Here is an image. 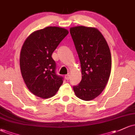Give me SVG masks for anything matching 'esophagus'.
Returning <instances> with one entry per match:
<instances>
[{
  "mask_svg": "<svg viewBox=\"0 0 135 135\" xmlns=\"http://www.w3.org/2000/svg\"><path fill=\"white\" fill-rule=\"evenodd\" d=\"M69 78H70V75H65V79L66 80H69Z\"/></svg>",
  "mask_w": 135,
  "mask_h": 135,
  "instance_id": "esophagus-1",
  "label": "esophagus"
}]
</instances>
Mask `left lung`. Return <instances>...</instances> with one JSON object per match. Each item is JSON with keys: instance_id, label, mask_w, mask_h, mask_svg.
I'll use <instances>...</instances> for the list:
<instances>
[{"instance_id": "1", "label": "left lung", "mask_w": 135, "mask_h": 135, "mask_svg": "<svg viewBox=\"0 0 135 135\" xmlns=\"http://www.w3.org/2000/svg\"><path fill=\"white\" fill-rule=\"evenodd\" d=\"M70 34L82 70V80L74 85V92L80 99L91 100L100 95L108 82L111 69L109 47L102 33L95 27H71Z\"/></svg>"}]
</instances>
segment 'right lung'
Returning a JSON list of instances; mask_svg holds the SVG:
<instances>
[{
  "instance_id": "obj_1",
  "label": "right lung",
  "mask_w": 135,
  "mask_h": 135,
  "mask_svg": "<svg viewBox=\"0 0 135 135\" xmlns=\"http://www.w3.org/2000/svg\"><path fill=\"white\" fill-rule=\"evenodd\" d=\"M69 31L50 26L31 33L22 45L20 55L21 74L27 88L42 98L54 96L63 83L56 74V63L51 55Z\"/></svg>"
}]
</instances>
